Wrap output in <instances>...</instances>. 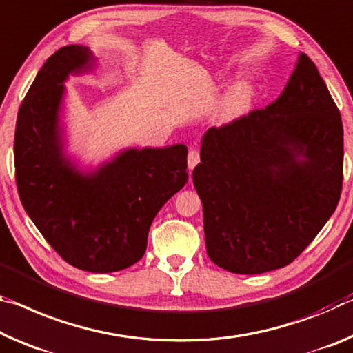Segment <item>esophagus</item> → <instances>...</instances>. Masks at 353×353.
<instances>
[{
  "mask_svg": "<svg viewBox=\"0 0 353 353\" xmlns=\"http://www.w3.org/2000/svg\"><path fill=\"white\" fill-rule=\"evenodd\" d=\"M199 160H201V157H199L198 150L196 149H190V152H188V170L192 171L193 168L199 163Z\"/></svg>",
  "mask_w": 353,
  "mask_h": 353,
  "instance_id": "1",
  "label": "esophagus"
}]
</instances>
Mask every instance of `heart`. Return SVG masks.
Returning a JSON list of instances; mask_svg holds the SVG:
<instances>
[{
    "instance_id": "obj_1",
    "label": "heart",
    "mask_w": 353,
    "mask_h": 353,
    "mask_svg": "<svg viewBox=\"0 0 353 353\" xmlns=\"http://www.w3.org/2000/svg\"><path fill=\"white\" fill-rule=\"evenodd\" d=\"M253 91L248 86H239L228 92L218 106V119L221 122H232L242 117L250 110Z\"/></svg>"
}]
</instances>
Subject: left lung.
<instances>
[{"label": "left lung", "mask_w": 353, "mask_h": 353, "mask_svg": "<svg viewBox=\"0 0 353 353\" xmlns=\"http://www.w3.org/2000/svg\"><path fill=\"white\" fill-rule=\"evenodd\" d=\"M343 160L338 106L300 53L275 102L204 133L193 183L210 259L240 275L290 264L336 209Z\"/></svg>", "instance_id": "1"}]
</instances>
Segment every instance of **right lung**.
<instances>
[{"mask_svg":"<svg viewBox=\"0 0 353 353\" xmlns=\"http://www.w3.org/2000/svg\"><path fill=\"white\" fill-rule=\"evenodd\" d=\"M96 63L89 47L67 46L39 70L19 110L15 181L26 214L65 262L111 273L141 259L155 215L188 181L183 144L121 150L92 171L64 154V81Z\"/></svg>","mask_w":353,"mask_h":353,"instance_id":"add662e5","label":"right lung"}]
</instances>
